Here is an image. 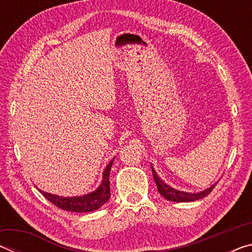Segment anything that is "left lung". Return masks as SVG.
<instances>
[{
    "instance_id": "8db88e82",
    "label": "left lung",
    "mask_w": 252,
    "mask_h": 252,
    "mask_svg": "<svg viewBox=\"0 0 252 252\" xmlns=\"http://www.w3.org/2000/svg\"><path fill=\"white\" fill-rule=\"evenodd\" d=\"M151 169H152L153 179H155L156 185L158 188V191H159V193L162 195V197H164L165 199L169 200V201H174V202L195 201V200H199V199L207 197V195L211 192L213 188H215L217 185V182H216L215 185H212L210 188H208V189L203 190V191H200V192H197V193L185 192V191H179V190L173 189L172 187L168 186L167 183H165L159 176H158L156 170L153 169L152 165H151Z\"/></svg>"
}]
</instances>
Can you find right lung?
Segmentation results:
<instances>
[{
	"label": "right lung",
	"mask_w": 252,
	"mask_h": 252,
	"mask_svg": "<svg viewBox=\"0 0 252 252\" xmlns=\"http://www.w3.org/2000/svg\"><path fill=\"white\" fill-rule=\"evenodd\" d=\"M114 158L109 162L103 171V178H102L101 185L96 190L91 193L81 195V197H60V195L51 194L40 190V192L44 197L52 202L54 206L62 209V210L71 212H91L97 210L110 199V170L112 167Z\"/></svg>",
	"instance_id": "add662e5"
}]
</instances>
